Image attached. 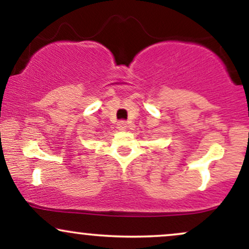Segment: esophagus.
Returning a JSON list of instances; mask_svg holds the SVG:
<instances>
[{
    "label": "esophagus",
    "instance_id": "obj_1",
    "mask_svg": "<svg viewBox=\"0 0 249 249\" xmlns=\"http://www.w3.org/2000/svg\"><path fill=\"white\" fill-rule=\"evenodd\" d=\"M117 127H118V130L125 131V130H126V127H127V123L125 121L118 122V124H117Z\"/></svg>",
    "mask_w": 249,
    "mask_h": 249
}]
</instances>
